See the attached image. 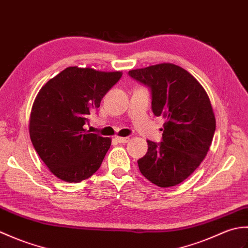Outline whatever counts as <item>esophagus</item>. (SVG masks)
<instances>
[{
  "label": "esophagus",
  "mask_w": 248,
  "mask_h": 248,
  "mask_svg": "<svg viewBox=\"0 0 248 248\" xmlns=\"http://www.w3.org/2000/svg\"><path fill=\"white\" fill-rule=\"evenodd\" d=\"M116 140H117L120 144H125L130 140V138L129 136H125V138H120V136H117V138H116Z\"/></svg>",
  "instance_id": "34e87169"
}]
</instances>
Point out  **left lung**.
<instances>
[{
	"instance_id": "1",
	"label": "left lung",
	"mask_w": 248,
	"mask_h": 248,
	"mask_svg": "<svg viewBox=\"0 0 248 248\" xmlns=\"http://www.w3.org/2000/svg\"><path fill=\"white\" fill-rule=\"evenodd\" d=\"M129 76L150 88L152 112L166 119L161 143L147 140L140 170L157 186H177L192 175L211 146L215 117L210 99L191 73L170 62L130 70Z\"/></svg>"
}]
</instances>
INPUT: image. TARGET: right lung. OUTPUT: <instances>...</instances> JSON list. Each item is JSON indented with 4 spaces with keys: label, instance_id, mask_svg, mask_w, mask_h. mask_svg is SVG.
<instances>
[{
    "label": "right lung",
    "instance_id": "obj_1",
    "mask_svg": "<svg viewBox=\"0 0 248 248\" xmlns=\"http://www.w3.org/2000/svg\"><path fill=\"white\" fill-rule=\"evenodd\" d=\"M123 73L68 67L41 87L31 108L30 136L55 177L81 182L96 172L112 140L84 129Z\"/></svg>",
    "mask_w": 248,
    "mask_h": 248
}]
</instances>
